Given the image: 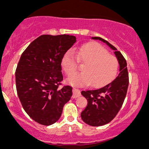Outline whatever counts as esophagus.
<instances>
[{
  "instance_id": "34e87169",
  "label": "esophagus",
  "mask_w": 149,
  "mask_h": 149,
  "mask_svg": "<svg viewBox=\"0 0 149 149\" xmlns=\"http://www.w3.org/2000/svg\"><path fill=\"white\" fill-rule=\"evenodd\" d=\"M81 96V91L80 90L76 88H73V98L76 99L77 97H79Z\"/></svg>"
}]
</instances>
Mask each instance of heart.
Here are the masks:
<instances>
[{"instance_id":"obj_1","label":"heart","mask_w":149,"mask_h":149,"mask_svg":"<svg viewBox=\"0 0 149 149\" xmlns=\"http://www.w3.org/2000/svg\"><path fill=\"white\" fill-rule=\"evenodd\" d=\"M84 64L83 72L74 74L78 69V63ZM63 69L68 76L69 84L74 86L89 85L101 88L112 81L119 68L118 59L110 55L107 49L97 42H88L76 51V55L68 51L61 61Z\"/></svg>"}]
</instances>
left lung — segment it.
Masks as SVG:
<instances>
[{"mask_svg": "<svg viewBox=\"0 0 149 149\" xmlns=\"http://www.w3.org/2000/svg\"><path fill=\"white\" fill-rule=\"evenodd\" d=\"M106 43L115 50L120 64L118 76L104 87L96 90L82 91L81 94L88 101L86 107L81 114L83 121L91 126H101L112 121L124 102L129 84L127 63L120 51L101 37H92Z\"/></svg>", "mask_w": 149, "mask_h": 149, "instance_id": "obj_1", "label": "left lung"}]
</instances>
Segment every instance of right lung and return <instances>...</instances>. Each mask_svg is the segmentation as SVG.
Returning a JSON list of instances; mask_svg holds the SVG:
<instances>
[{
  "label": "right lung",
  "instance_id": "obj_1",
  "mask_svg": "<svg viewBox=\"0 0 149 149\" xmlns=\"http://www.w3.org/2000/svg\"><path fill=\"white\" fill-rule=\"evenodd\" d=\"M76 42L68 34L41 35L22 54L16 69L17 94L25 112L43 125L61 118L63 106L72 97V87L62 85L61 61Z\"/></svg>",
  "mask_w": 149,
  "mask_h": 149
}]
</instances>
